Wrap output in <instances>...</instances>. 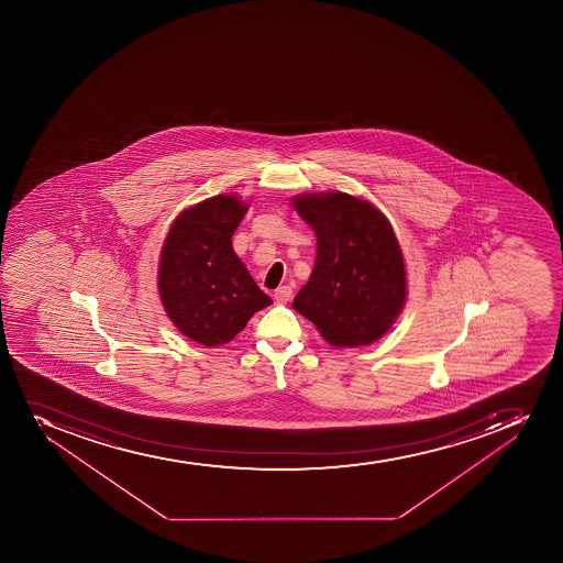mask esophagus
Here are the masks:
<instances>
[{
    "label": "esophagus",
    "mask_w": 563,
    "mask_h": 563,
    "mask_svg": "<svg viewBox=\"0 0 563 563\" xmlns=\"http://www.w3.org/2000/svg\"><path fill=\"white\" fill-rule=\"evenodd\" d=\"M291 296H294V291H291L290 286H280V288L273 294L275 302H278V305H286V302H290Z\"/></svg>",
    "instance_id": "obj_1"
}]
</instances>
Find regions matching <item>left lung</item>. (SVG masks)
I'll return each mask as SVG.
<instances>
[{
  "mask_svg": "<svg viewBox=\"0 0 563 563\" xmlns=\"http://www.w3.org/2000/svg\"><path fill=\"white\" fill-rule=\"evenodd\" d=\"M318 239L316 264L291 307L332 346L371 345L406 305V262L378 207L341 190L294 196Z\"/></svg>",
  "mask_w": 563,
  "mask_h": 563,
  "instance_id": "obj_1",
  "label": "left lung"
}]
</instances>
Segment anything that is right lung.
I'll return each mask as SVG.
<instances>
[{"instance_id": "add662e5", "label": "right lung", "mask_w": 563, "mask_h": 563, "mask_svg": "<svg viewBox=\"0 0 563 563\" xmlns=\"http://www.w3.org/2000/svg\"><path fill=\"white\" fill-rule=\"evenodd\" d=\"M250 203L218 195L179 212L163 242L157 290L174 327L206 346L225 345L272 299L233 250Z\"/></svg>"}]
</instances>
